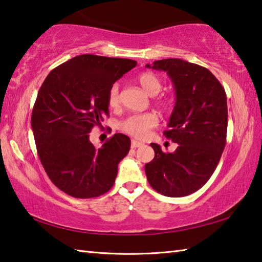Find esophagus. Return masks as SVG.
Returning a JSON list of instances; mask_svg holds the SVG:
<instances>
[{"label":"esophagus","instance_id":"esophagus-1","mask_svg":"<svg viewBox=\"0 0 262 262\" xmlns=\"http://www.w3.org/2000/svg\"><path fill=\"white\" fill-rule=\"evenodd\" d=\"M142 144H143V143H142V142H140V141H136V140L132 141V148H139V147H141Z\"/></svg>","mask_w":262,"mask_h":262}]
</instances>
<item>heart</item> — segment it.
I'll return each instance as SVG.
<instances>
[{
  "label": "heart",
  "mask_w": 262,
  "mask_h": 262,
  "mask_svg": "<svg viewBox=\"0 0 262 262\" xmlns=\"http://www.w3.org/2000/svg\"><path fill=\"white\" fill-rule=\"evenodd\" d=\"M137 82L143 88V90L149 95H157L162 89V82L158 78L157 75L154 73L145 72L140 74L137 76ZM119 88L118 83H114L111 85L108 94H107V103L108 106L112 108L118 107L120 104V96H119ZM158 123V118L156 113L154 112H145V113H135L130 114L128 117L123 118L121 121H119L118 128L125 134L130 135L136 139H142L148 134L149 130L154 128Z\"/></svg>",
  "instance_id": "1"
}]
</instances>
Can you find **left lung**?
Here are the masks:
<instances>
[{
	"instance_id": "1",
	"label": "left lung",
	"mask_w": 262,
	"mask_h": 262,
	"mask_svg": "<svg viewBox=\"0 0 262 262\" xmlns=\"http://www.w3.org/2000/svg\"><path fill=\"white\" fill-rule=\"evenodd\" d=\"M148 68L151 66L147 64ZM176 89V105L164 135L178 148L163 152L151 143L155 157L145 164L151 187L165 196L181 198L205 185L219 164L227 143L228 105L224 88L209 70L180 59L154 62Z\"/></svg>"
}]
</instances>
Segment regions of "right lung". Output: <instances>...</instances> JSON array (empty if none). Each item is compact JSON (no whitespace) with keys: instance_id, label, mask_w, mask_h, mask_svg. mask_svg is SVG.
<instances>
[{"instance_id":"add662e5","label":"right lung","mask_w":262,"mask_h":262,"mask_svg":"<svg viewBox=\"0 0 262 262\" xmlns=\"http://www.w3.org/2000/svg\"><path fill=\"white\" fill-rule=\"evenodd\" d=\"M136 64L78 55L53 69L39 89L31 117L38 156L52 183L70 196L96 198L112 188L129 137L118 133L96 148L89 133L108 117L111 85Z\"/></svg>"}]
</instances>
